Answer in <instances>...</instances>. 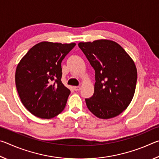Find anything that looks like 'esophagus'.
Listing matches in <instances>:
<instances>
[{
    "label": "esophagus",
    "instance_id": "obj_1",
    "mask_svg": "<svg viewBox=\"0 0 159 159\" xmlns=\"http://www.w3.org/2000/svg\"><path fill=\"white\" fill-rule=\"evenodd\" d=\"M74 89L75 91H79L81 89V88H80V86H75V87H74Z\"/></svg>",
    "mask_w": 159,
    "mask_h": 159
}]
</instances>
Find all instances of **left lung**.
<instances>
[{"mask_svg": "<svg viewBox=\"0 0 159 159\" xmlns=\"http://www.w3.org/2000/svg\"><path fill=\"white\" fill-rule=\"evenodd\" d=\"M78 45L95 71V92L85 99L88 109L102 119L117 116L129 106L135 92L138 72L134 61L111 40Z\"/></svg>", "mask_w": 159, "mask_h": 159, "instance_id": "1", "label": "left lung"}]
</instances>
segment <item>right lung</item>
<instances>
[{"instance_id":"add662e5","label":"right lung","mask_w":159,"mask_h":159,"mask_svg":"<svg viewBox=\"0 0 159 159\" xmlns=\"http://www.w3.org/2000/svg\"><path fill=\"white\" fill-rule=\"evenodd\" d=\"M75 45L43 41L32 47L17 64L19 96L35 116L49 119L64 110L71 91L61 83V63Z\"/></svg>"}]
</instances>
